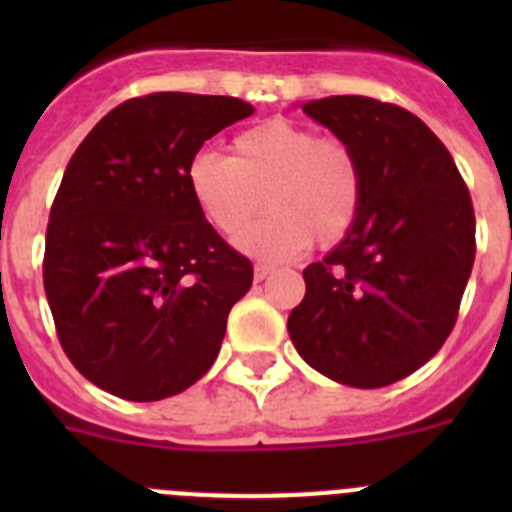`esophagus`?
Returning <instances> with one entry per match:
<instances>
[{
    "label": "esophagus",
    "instance_id": "34e87169",
    "mask_svg": "<svg viewBox=\"0 0 512 512\" xmlns=\"http://www.w3.org/2000/svg\"><path fill=\"white\" fill-rule=\"evenodd\" d=\"M271 271H274V266H269V264H256V266H253V279H256V282H264V279L269 277Z\"/></svg>",
    "mask_w": 512,
    "mask_h": 512
}]
</instances>
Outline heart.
<instances>
[{"mask_svg":"<svg viewBox=\"0 0 512 512\" xmlns=\"http://www.w3.org/2000/svg\"><path fill=\"white\" fill-rule=\"evenodd\" d=\"M187 187L207 223L233 235L266 201L270 215L235 238L261 259H292L310 243H341L364 202L361 161L341 138L297 122L266 120L233 140V156L200 151L189 158Z\"/></svg>","mask_w":512,"mask_h":512,"instance_id":"obj_1","label":"heart"}]
</instances>
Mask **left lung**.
I'll list each match as a JSON object with an SVG mask.
<instances>
[{
    "mask_svg": "<svg viewBox=\"0 0 512 512\" xmlns=\"http://www.w3.org/2000/svg\"><path fill=\"white\" fill-rule=\"evenodd\" d=\"M302 112L346 140L364 171L351 233L307 266L289 312L302 359L333 382L374 390L405 379L454 330L472 274L469 189L428 125L372 97L312 99Z\"/></svg>",
    "mask_w": 512,
    "mask_h": 512,
    "instance_id": "left-lung-1",
    "label": "left lung"
}]
</instances>
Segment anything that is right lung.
Returning a JSON list of instances; mask_svg holds the SVG:
<instances>
[{"instance_id":"obj_1","label":"right lung","mask_w":512,"mask_h":512,"mask_svg":"<svg viewBox=\"0 0 512 512\" xmlns=\"http://www.w3.org/2000/svg\"><path fill=\"white\" fill-rule=\"evenodd\" d=\"M248 115L235 97L153 92L117 104L71 156L43 284L63 351L99 390L164 400L215 364L253 266L200 215L187 164Z\"/></svg>"}]
</instances>
